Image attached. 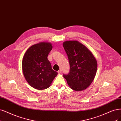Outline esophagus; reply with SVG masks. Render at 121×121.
<instances>
[{
    "label": "esophagus",
    "mask_w": 121,
    "mask_h": 121,
    "mask_svg": "<svg viewBox=\"0 0 121 121\" xmlns=\"http://www.w3.org/2000/svg\"><path fill=\"white\" fill-rule=\"evenodd\" d=\"M57 73H59V74L61 73V70H59V71L57 72Z\"/></svg>",
    "instance_id": "obj_1"
}]
</instances>
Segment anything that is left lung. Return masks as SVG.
Here are the masks:
<instances>
[{
	"label": "left lung",
	"instance_id": "1",
	"mask_svg": "<svg viewBox=\"0 0 121 121\" xmlns=\"http://www.w3.org/2000/svg\"><path fill=\"white\" fill-rule=\"evenodd\" d=\"M63 47L67 54L70 70L64 74L69 86L76 91L86 89L93 82L97 70L96 59L84 45L76 40L66 41Z\"/></svg>",
	"mask_w": 121,
	"mask_h": 121
}]
</instances>
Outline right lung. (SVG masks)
<instances>
[{
  "label": "right lung",
  "instance_id": "obj_1",
  "mask_svg": "<svg viewBox=\"0 0 121 121\" xmlns=\"http://www.w3.org/2000/svg\"><path fill=\"white\" fill-rule=\"evenodd\" d=\"M52 48L51 43H40L30 47L23 56L22 69L25 78L37 90L48 88L57 74L48 59Z\"/></svg>",
  "mask_w": 121,
  "mask_h": 121
}]
</instances>
